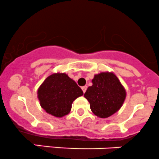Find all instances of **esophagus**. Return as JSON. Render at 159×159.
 <instances>
[{"label": "esophagus", "mask_w": 159, "mask_h": 159, "mask_svg": "<svg viewBox=\"0 0 159 159\" xmlns=\"http://www.w3.org/2000/svg\"><path fill=\"white\" fill-rule=\"evenodd\" d=\"M86 89H87V86H82V90H83V93H86Z\"/></svg>", "instance_id": "34e87169"}]
</instances>
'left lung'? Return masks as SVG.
Returning a JSON list of instances; mask_svg holds the SVG:
<instances>
[{
  "label": "left lung",
  "mask_w": 159,
  "mask_h": 159,
  "mask_svg": "<svg viewBox=\"0 0 159 159\" xmlns=\"http://www.w3.org/2000/svg\"><path fill=\"white\" fill-rule=\"evenodd\" d=\"M84 97L89 101L92 112L99 118H108L122 107L126 92L113 73L103 72L94 76Z\"/></svg>",
  "instance_id": "8db88e82"
}]
</instances>
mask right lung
I'll list each match as a JSON object with an SVG mask.
<instances>
[{
    "mask_svg": "<svg viewBox=\"0 0 159 159\" xmlns=\"http://www.w3.org/2000/svg\"><path fill=\"white\" fill-rule=\"evenodd\" d=\"M83 95L76 82L63 73L49 76L37 90L41 107L47 113L59 118L67 115L73 101Z\"/></svg>",
    "mask_w": 159,
    "mask_h": 159,
    "instance_id": "1",
    "label": "right lung"
}]
</instances>
